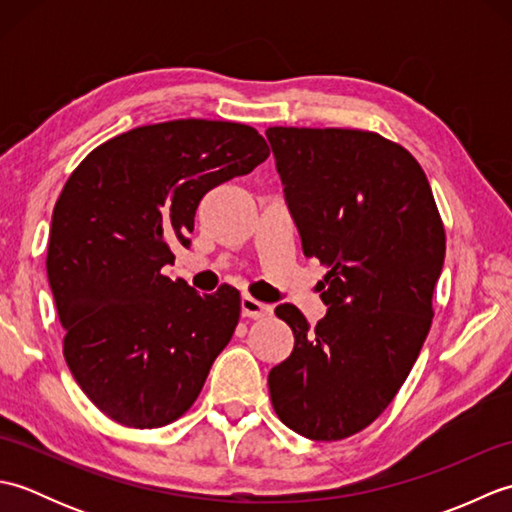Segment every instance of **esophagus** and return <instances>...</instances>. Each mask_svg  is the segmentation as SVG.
<instances>
[{
  "label": "esophagus",
  "mask_w": 512,
  "mask_h": 512,
  "mask_svg": "<svg viewBox=\"0 0 512 512\" xmlns=\"http://www.w3.org/2000/svg\"><path fill=\"white\" fill-rule=\"evenodd\" d=\"M273 312V308L268 306V303L257 301L253 297H242V314L248 319H262L268 317V314Z\"/></svg>",
  "instance_id": "esophagus-1"
}]
</instances>
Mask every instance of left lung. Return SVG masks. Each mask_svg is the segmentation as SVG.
I'll use <instances>...</instances> for the list:
<instances>
[{
	"label": "left lung",
	"mask_w": 512,
	"mask_h": 512,
	"mask_svg": "<svg viewBox=\"0 0 512 512\" xmlns=\"http://www.w3.org/2000/svg\"><path fill=\"white\" fill-rule=\"evenodd\" d=\"M266 138L303 255L328 266L317 328L290 303L275 308L295 347L270 369V400L299 436L343 440L385 411L416 363L444 226L418 160L383 136L268 127Z\"/></svg>",
	"instance_id": "left-lung-1"
}]
</instances>
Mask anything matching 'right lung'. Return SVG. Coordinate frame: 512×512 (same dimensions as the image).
Segmentation results:
<instances>
[{"instance_id": "right-lung-1", "label": "right lung", "mask_w": 512, "mask_h": 512, "mask_svg": "<svg viewBox=\"0 0 512 512\" xmlns=\"http://www.w3.org/2000/svg\"><path fill=\"white\" fill-rule=\"evenodd\" d=\"M257 129L182 118L85 156L52 211L48 281L63 356L105 416L134 429L180 418L239 321V292L200 295L160 273L189 246L200 200L268 158Z\"/></svg>"}]
</instances>
